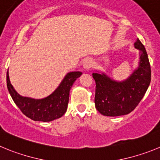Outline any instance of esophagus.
Wrapping results in <instances>:
<instances>
[{
  "label": "esophagus",
  "mask_w": 160,
  "mask_h": 160,
  "mask_svg": "<svg viewBox=\"0 0 160 160\" xmlns=\"http://www.w3.org/2000/svg\"><path fill=\"white\" fill-rule=\"evenodd\" d=\"M92 66V60L90 58H87L83 62V67L86 70H89L90 67Z\"/></svg>",
  "instance_id": "34e87169"
}]
</instances>
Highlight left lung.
<instances>
[{"mask_svg":"<svg viewBox=\"0 0 160 160\" xmlns=\"http://www.w3.org/2000/svg\"><path fill=\"white\" fill-rule=\"evenodd\" d=\"M135 46L140 51L139 66L127 81L116 82L103 73H93L96 83L95 107L105 116L129 114L140 102L149 87L152 74L148 53L138 39Z\"/></svg>","mask_w":160,"mask_h":160,"instance_id":"1","label":"left lung"}]
</instances>
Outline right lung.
<instances>
[{"mask_svg":"<svg viewBox=\"0 0 160 160\" xmlns=\"http://www.w3.org/2000/svg\"><path fill=\"white\" fill-rule=\"evenodd\" d=\"M82 75L81 72L67 73L54 92L43 99H33L22 97L16 92L11 85L7 72V87L12 100L25 116L34 121L49 122L61 118L67 110L70 88L76 79Z\"/></svg>","mask_w":160,"mask_h":160,"instance_id":"add662e5","label":"right lung"}]
</instances>
